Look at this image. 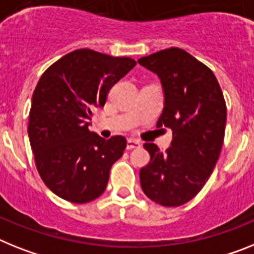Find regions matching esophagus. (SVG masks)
I'll return each mask as SVG.
<instances>
[{
  "label": "esophagus",
  "instance_id": "34e87169",
  "mask_svg": "<svg viewBox=\"0 0 254 254\" xmlns=\"http://www.w3.org/2000/svg\"><path fill=\"white\" fill-rule=\"evenodd\" d=\"M140 146H141V144H140V141H137V140H133V138H128V140H127V149H129V150L140 148Z\"/></svg>",
  "mask_w": 254,
  "mask_h": 254
}]
</instances>
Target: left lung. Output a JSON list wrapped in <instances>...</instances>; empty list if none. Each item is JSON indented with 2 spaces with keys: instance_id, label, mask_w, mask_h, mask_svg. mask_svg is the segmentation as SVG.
<instances>
[{
  "instance_id": "left-lung-1",
  "label": "left lung",
  "mask_w": 254,
  "mask_h": 254,
  "mask_svg": "<svg viewBox=\"0 0 254 254\" xmlns=\"http://www.w3.org/2000/svg\"><path fill=\"white\" fill-rule=\"evenodd\" d=\"M137 63L159 77L164 108L157 126L172 131L166 153L144 144L150 162L140 170V184L153 201L179 207L200 191L217 163L226 126L224 94L213 71L179 47Z\"/></svg>"
}]
</instances>
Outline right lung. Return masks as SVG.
<instances>
[{
  "instance_id": "1",
  "label": "right lung",
  "mask_w": 254,
  "mask_h": 254,
  "mask_svg": "<svg viewBox=\"0 0 254 254\" xmlns=\"http://www.w3.org/2000/svg\"><path fill=\"white\" fill-rule=\"evenodd\" d=\"M135 65L131 58L81 49L63 56L40 78L28 135L41 179L62 199L82 204L105 191L110 168L127 141L123 136L105 140L88 126L110 88Z\"/></svg>"
}]
</instances>
